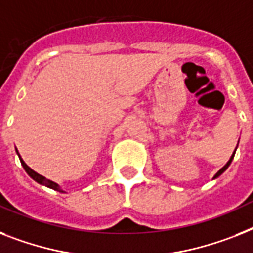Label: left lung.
I'll list each match as a JSON object with an SVG mask.
<instances>
[{
  "label": "left lung",
  "mask_w": 253,
  "mask_h": 253,
  "mask_svg": "<svg viewBox=\"0 0 253 253\" xmlns=\"http://www.w3.org/2000/svg\"><path fill=\"white\" fill-rule=\"evenodd\" d=\"M235 150H237V149H235ZM234 155H235V151H234V152H233V155H231L230 160H229V162H227V163H226V164H225V166H224V167H222V168H221V169H220V170H218V172H217V173H216V174H214V177H213V178H216V177H218V176H220V174H222V173H224V172H225V170H226V169H227V167L230 166V163H231V160H233V158H234Z\"/></svg>",
  "instance_id": "8db88e82"
}]
</instances>
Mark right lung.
Listing matches in <instances>:
<instances>
[{"label":"right lung","mask_w":253,"mask_h":253,"mask_svg":"<svg viewBox=\"0 0 253 253\" xmlns=\"http://www.w3.org/2000/svg\"><path fill=\"white\" fill-rule=\"evenodd\" d=\"M16 152H18V151H16ZM18 155H19V152H18ZM19 159H20V163H22L23 168L26 169V172L28 173L29 176L32 177V178L35 179V181H36V182L41 183V185H43V186L50 187V189L56 190V191H59V193H64L63 190H62V189H60L59 186H58V183H55V182H53V181H50V179L45 178V177H43V176H41V174H39V173L35 172V170H33V169L29 168V167L27 166L26 163L23 162V159H22V158H20V155H19Z\"/></svg>","instance_id":"1"}]
</instances>
